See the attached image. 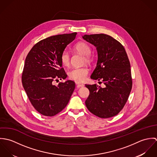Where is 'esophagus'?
<instances>
[{
  "mask_svg": "<svg viewBox=\"0 0 157 157\" xmlns=\"http://www.w3.org/2000/svg\"><path fill=\"white\" fill-rule=\"evenodd\" d=\"M75 83H76V85H77V88H82V87H83V86H85L84 84H83V83H78V82H76Z\"/></svg>",
  "mask_w": 157,
  "mask_h": 157,
  "instance_id": "esophagus-1",
  "label": "esophagus"
}]
</instances>
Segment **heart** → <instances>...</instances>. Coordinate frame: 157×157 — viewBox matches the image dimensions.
<instances>
[{
  "instance_id": "1",
  "label": "heart",
  "mask_w": 157,
  "mask_h": 157,
  "mask_svg": "<svg viewBox=\"0 0 157 157\" xmlns=\"http://www.w3.org/2000/svg\"><path fill=\"white\" fill-rule=\"evenodd\" d=\"M74 49L78 52L84 56L83 62L90 63L92 60L90 54L91 49L90 45L85 42H79L74 46ZM60 60L62 65L65 67H69L71 63V56L67 50L62 52L60 56ZM90 72V69L86 66L80 67H73L68 72L70 79L77 82H82L86 80Z\"/></svg>"
}]
</instances>
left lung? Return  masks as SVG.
I'll return each instance as SVG.
<instances>
[{"label": "left lung", "instance_id": "1", "mask_svg": "<svg viewBox=\"0 0 157 157\" xmlns=\"http://www.w3.org/2000/svg\"><path fill=\"white\" fill-rule=\"evenodd\" d=\"M83 38L94 45L98 52L97 67L90 78L101 80L105 85L102 88L96 84L85 85L90 90L86 106L98 117H112L124 106L132 86L128 55L123 46L109 35L85 34Z\"/></svg>", "mask_w": 157, "mask_h": 157}]
</instances>
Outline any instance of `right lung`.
<instances>
[{
    "instance_id": "1",
    "label": "right lung",
    "mask_w": 157,
    "mask_h": 157,
    "mask_svg": "<svg viewBox=\"0 0 157 157\" xmlns=\"http://www.w3.org/2000/svg\"><path fill=\"white\" fill-rule=\"evenodd\" d=\"M77 33L59 34L43 39L33 46L25 62L22 82L26 95L35 109L52 117L67 105L75 89V82L67 80L57 85L54 82L67 77L60 56Z\"/></svg>"
}]
</instances>
